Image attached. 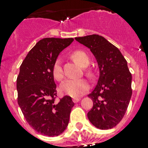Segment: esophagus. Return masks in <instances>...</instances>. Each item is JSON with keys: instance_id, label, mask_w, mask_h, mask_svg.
<instances>
[{"instance_id": "1", "label": "esophagus", "mask_w": 148, "mask_h": 148, "mask_svg": "<svg viewBox=\"0 0 148 148\" xmlns=\"http://www.w3.org/2000/svg\"><path fill=\"white\" fill-rule=\"evenodd\" d=\"M72 100H73V101H74V103H77L78 101L80 100V98H73Z\"/></svg>"}]
</instances>
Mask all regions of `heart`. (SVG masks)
I'll list each match as a JSON object with an SVG mask.
<instances>
[{
  "instance_id": "b5f03b06",
  "label": "heart",
  "mask_w": 148,
  "mask_h": 148,
  "mask_svg": "<svg viewBox=\"0 0 148 148\" xmlns=\"http://www.w3.org/2000/svg\"><path fill=\"white\" fill-rule=\"evenodd\" d=\"M71 59L82 67H86L90 62V59L85 51L77 49L74 51L71 55ZM53 76L57 81H62L64 78L62 61L60 59H57L53 64ZM86 74L89 77H94V71L89 68L86 70ZM89 89V84L85 79H77V80H67L61 86V91L62 93L71 97H79L84 95Z\"/></svg>"
}]
</instances>
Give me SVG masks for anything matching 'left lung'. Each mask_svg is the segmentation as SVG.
Wrapping results in <instances>:
<instances>
[{
	"label": "left lung",
	"instance_id": "obj_1",
	"mask_svg": "<svg viewBox=\"0 0 148 148\" xmlns=\"http://www.w3.org/2000/svg\"><path fill=\"white\" fill-rule=\"evenodd\" d=\"M90 49L99 68L98 84L88 95L93 101L87 114L93 126L108 130L121 121L132 96V74L127 62L117 47L98 34L75 38Z\"/></svg>",
	"mask_w": 148,
	"mask_h": 148
}]
</instances>
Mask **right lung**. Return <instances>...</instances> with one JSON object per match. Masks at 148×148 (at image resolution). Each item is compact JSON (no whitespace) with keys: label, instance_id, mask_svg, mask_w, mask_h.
Instances as JSON below:
<instances>
[{"label":"right lung","instance_id":"obj_1","mask_svg":"<svg viewBox=\"0 0 148 148\" xmlns=\"http://www.w3.org/2000/svg\"><path fill=\"white\" fill-rule=\"evenodd\" d=\"M73 41V38H43L21 64L16 80L18 104L26 121L41 135H60L69 122L74 103L68 95L56 101V85L52 70L59 53Z\"/></svg>","mask_w":148,"mask_h":148}]
</instances>
